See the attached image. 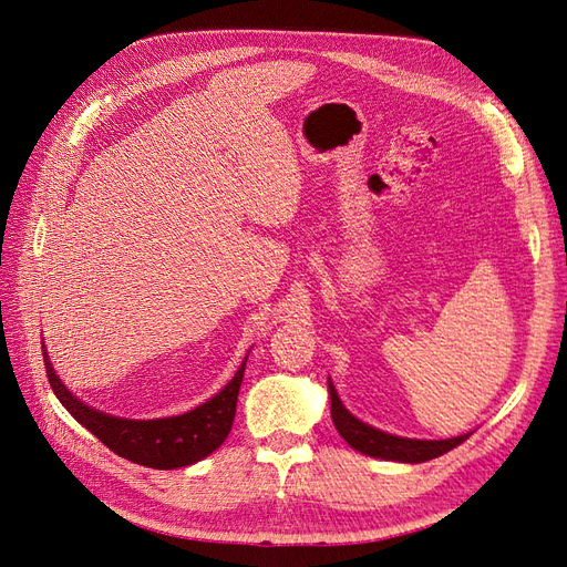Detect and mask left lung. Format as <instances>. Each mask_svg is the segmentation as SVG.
<instances>
[{
	"instance_id": "8db88e82",
	"label": "left lung",
	"mask_w": 567,
	"mask_h": 567,
	"mask_svg": "<svg viewBox=\"0 0 567 567\" xmlns=\"http://www.w3.org/2000/svg\"><path fill=\"white\" fill-rule=\"evenodd\" d=\"M329 394H331V419L336 423V431L342 435L352 450L362 452L373 458L385 461H400V463H423L437 458L442 454L452 452L461 442H466L473 433H463L447 440H416V437H400L379 431L364 421L352 416L350 411L342 406L338 392L329 379Z\"/></svg>"
}]
</instances>
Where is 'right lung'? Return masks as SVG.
I'll use <instances>...</instances> for the list:
<instances>
[{
  "mask_svg": "<svg viewBox=\"0 0 567 567\" xmlns=\"http://www.w3.org/2000/svg\"><path fill=\"white\" fill-rule=\"evenodd\" d=\"M42 354L51 390H54L59 402L68 409V414H71L80 425L87 427L92 435H96L117 456L158 471L192 466V463L213 454L219 444L227 440L236 416L238 390H241L244 371L248 362V357H244V362L234 373V379L208 402L198 404L192 411H184L179 416L142 421L111 416L106 411H99L78 400L75 394L61 383L54 367L49 362L47 350Z\"/></svg>",
  "mask_w": 567,
  "mask_h": 567,
  "instance_id": "add662e5",
  "label": "right lung"
}]
</instances>
